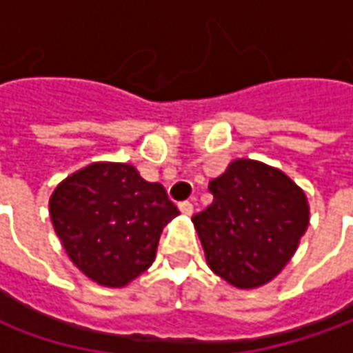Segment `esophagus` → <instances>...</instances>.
I'll return each instance as SVG.
<instances>
[{
    "label": "esophagus",
    "instance_id": "1",
    "mask_svg": "<svg viewBox=\"0 0 353 353\" xmlns=\"http://www.w3.org/2000/svg\"><path fill=\"white\" fill-rule=\"evenodd\" d=\"M179 208H181V212H183L184 216H192V212H194V206H192V202H181L179 204Z\"/></svg>",
    "mask_w": 353,
    "mask_h": 353
}]
</instances>
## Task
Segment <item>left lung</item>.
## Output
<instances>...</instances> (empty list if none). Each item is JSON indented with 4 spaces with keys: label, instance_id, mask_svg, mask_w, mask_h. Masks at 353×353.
<instances>
[{
    "label": "left lung",
    "instance_id": "8db88e82",
    "mask_svg": "<svg viewBox=\"0 0 353 353\" xmlns=\"http://www.w3.org/2000/svg\"><path fill=\"white\" fill-rule=\"evenodd\" d=\"M208 190L212 204L192 218L208 267L245 291L277 277L308 228L305 190L253 159L232 161Z\"/></svg>",
    "mask_w": 353,
    "mask_h": 353
}]
</instances>
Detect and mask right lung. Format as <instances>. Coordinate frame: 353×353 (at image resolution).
I'll return each mask as SVG.
<instances>
[{
	"label": "right lung",
	"mask_w": 353,
	"mask_h": 353,
	"mask_svg": "<svg viewBox=\"0 0 353 353\" xmlns=\"http://www.w3.org/2000/svg\"><path fill=\"white\" fill-rule=\"evenodd\" d=\"M50 222L70 261L102 287H125L155 261L163 228L181 212L163 184L129 163H92L48 200Z\"/></svg>",
	"instance_id": "right-lung-1"
}]
</instances>
